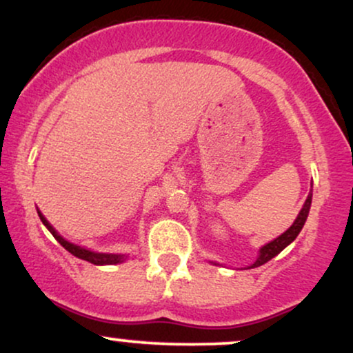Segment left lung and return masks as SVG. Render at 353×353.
Here are the masks:
<instances>
[{
    "mask_svg": "<svg viewBox=\"0 0 353 353\" xmlns=\"http://www.w3.org/2000/svg\"><path fill=\"white\" fill-rule=\"evenodd\" d=\"M311 201H312V190L310 191V194H307L306 201L303 204V210L299 211V214L296 219H294V223L291 228L286 230V232H283L280 237H276L275 241L268 242L267 245H263L262 249H260V254L256 256V260L254 263L250 265V268H255V267H260V265L267 263L268 260H272L273 256H276L280 252L285 249V247H288L291 242L294 241V239L298 237V234L301 232L304 223H306L307 219V214H310V210H311ZM216 265V263H214Z\"/></svg>",
    "mask_w": 353,
    "mask_h": 353,
    "instance_id": "left-lung-1",
    "label": "left lung"
}]
</instances>
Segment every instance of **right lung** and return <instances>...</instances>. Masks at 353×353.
<instances>
[{
    "label": "right lung",
    "mask_w": 353,
    "mask_h": 353,
    "mask_svg": "<svg viewBox=\"0 0 353 353\" xmlns=\"http://www.w3.org/2000/svg\"><path fill=\"white\" fill-rule=\"evenodd\" d=\"M37 214H39V217H41L42 224L46 225V228L50 230L52 236L57 239V242H59L65 250L70 252L72 255L78 256V259L86 260V262H90V263H93V265H116V263H123L124 260L128 259V255H123V254H99V252H91L88 249H85V247L75 245V243L65 241V239L60 236V234L57 232L54 228H52L49 221H47L46 217L42 216V212L39 211V210H37Z\"/></svg>",
    "instance_id": "1"
}]
</instances>
